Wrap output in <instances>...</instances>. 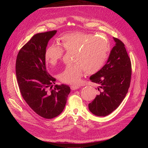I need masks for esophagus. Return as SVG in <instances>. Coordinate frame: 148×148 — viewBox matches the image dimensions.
<instances>
[{
    "instance_id": "esophagus-1",
    "label": "esophagus",
    "mask_w": 148,
    "mask_h": 148,
    "mask_svg": "<svg viewBox=\"0 0 148 148\" xmlns=\"http://www.w3.org/2000/svg\"><path fill=\"white\" fill-rule=\"evenodd\" d=\"M70 88H71V90H76L77 89L80 88V86H78V85L74 84V85H71V86H70Z\"/></svg>"
}]
</instances>
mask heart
I'll use <instances>...</instances> for the list:
<instances>
[{"mask_svg": "<svg viewBox=\"0 0 148 148\" xmlns=\"http://www.w3.org/2000/svg\"><path fill=\"white\" fill-rule=\"evenodd\" d=\"M60 47L51 44L45 53L46 62L55 65L62 59L65 51L74 52L75 64L65 66L59 74V79L65 83L76 84L81 82L86 72L94 74L103 68L110 49V42L104 36H94L84 32L67 34L60 38Z\"/></svg>", "mask_w": 148, "mask_h": 148, "instance_id": "1", "label": "heart"}]
</instances>
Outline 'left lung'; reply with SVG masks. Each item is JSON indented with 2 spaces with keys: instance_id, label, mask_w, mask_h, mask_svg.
<instances>
[{
  "instance_id": "1",
  "label": "left lung",
  "mask_w": 148,
  "mask_h": 148,
  "mask_svg": "<svg viewBox=\"0 0 148 148\" xmlns=\"http://www.w3.org/2000/svg\"><path fill=\"white\" fill-rule=\"evenodd\" d=\"M113 39L116 45L107 63L90 77L92 82L98 85L99 92L88 106L89 110L98 116H107L116 110L125 98L130 85V58L124 44L117 38Z\"/></svg>"
}]
</instances>
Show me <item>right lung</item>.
I'll use <instances>...</instances> for the list:
<instances>
[{"instance_id": "1", "label": "right lung", "mask_w": 148, "mask_h": 148, "mask_svg": "<svg viewBox=\"0 0 148 148\" xmlns=\"http://www.w3.org/2000/svg\"><path fill=\"white\" fill-rule=\"evenodd\" d=\"M57 30L37 34L22 47L15 64V73L22 97L32 109L45 119H52L64 110L70 88L55 84L47 71L45 53L49 41Z\"/></svg>"}]
</instances>
